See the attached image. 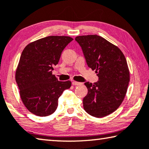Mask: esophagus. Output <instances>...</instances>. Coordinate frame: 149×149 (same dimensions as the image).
I'll use <instances>...</instances> for the list:
<instances>
[{
    "label": "esophagus",
    "mask_w": 149,
    "mask_h": 149,
    "mask_svg": "<svg viewBox=\"0 0 149 149\" xmlns=\"http://www.w3.org/2000/svg\"><path fill=\"white\" fill-rule=\"evenodd\" d=\"M72 84L74 85V86H81L82 83H81V82H77V81H73L72 82Z\"/></svg>",
    "instance_id": "1"
}]
</instances>
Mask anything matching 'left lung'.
<instances>
[{
    "mask_svg": "<svg viewBox=\"0 0 149 149\" xmlns=\"http://www.w3.org/2000/svg\"><path fill=\"white\" fill-rule=\"evenodd\" d=\"M75 39L88 67L95 70L99 77L93 84L85 83L88 93L83 100L84 110L97 118L107 116L119 108L127 93L130 74L126 58L117 46L98 35Z\"/></svg>",
    "mask_w": 149,
    "mask_h": 149,
    "instance_id": "8db88e82",
    "label": "left lung"
}]
</instances>
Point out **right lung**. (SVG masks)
I'll use <instances>...</instances> for the list:
<instances>
[{
	"label": "right lung",
	"mask_w": 149,
	"mask_h": 149,
	"mask_svg": "<svg viewBox=\"0 0 149 149\" xmlns=\"http://www.w3.org/2000/svg\"><path fill=\"white\" fill-rule=\"evenodd\" d=\"M65 36H49L30 42L21 54L15 79L22 103L27 109L40 117L55 112L58 98L70 88V81H60L52 74L65 47L73 40Z\"/></svg>",
	"instance_id": "add662e5"
}]
</instances>
